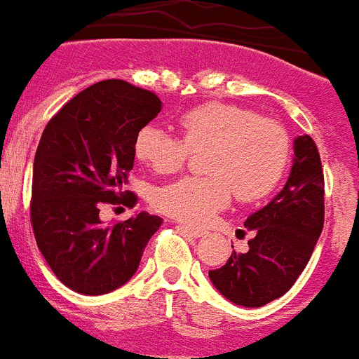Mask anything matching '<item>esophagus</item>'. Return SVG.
Returning <instances> with one entry per match:
<instances>
[{
	"mask_svg": "<svg viewBox=\"0 0 359 359\" xmlns=\"http://www.w3.org/2000/svg\"><path fill=\"white\" fill-rule=\"evenodd\" d=\"M180 228H182L183 231L189 233V235L196 236V238H199V236L205 235V231H203V229H199V228H192V226H189V224H182V226H180Z\"/></svg>",
	"mask_w": 359,
	"mask_h": 359,
	"instance_id": "obj_1",
	"label": "esophagus"
}]
</instances>
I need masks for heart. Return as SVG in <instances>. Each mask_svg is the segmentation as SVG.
Returning a JSON list of instances; mask_svg holds the SVG:
<instances>
[{
  "instance_id": "b5f03b06",
  "label": "heart",
  "mask_w": 359,
  "mask_h": 359,
  "mask_svg": "<svg viewBox=\"0 0 359 359\" xmlns=\"http://www.w3.org/2000/svg\"><path fill=\"white\" fill-rule=\"evenodd\" d=\"M183 140L147 124L135 135V156L153 172L169 176L185 165L190 151L206 156L210 177H183L158 190L160 212L187 224L205 226L236 199L249 203L267 196L287 169L290 139L285 128L236 104H199L177 121Z\"/></svg>"
}]
</instances>
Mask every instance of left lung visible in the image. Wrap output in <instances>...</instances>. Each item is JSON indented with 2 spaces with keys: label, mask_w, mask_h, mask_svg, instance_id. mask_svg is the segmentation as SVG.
<instances>
[{
  "label": "left lung",
  "mask_w": 359,
  "mask_h": 359,
  "mask_svg": "<svg viewBox=\"0 0 359 359\" xmlns=\"http://www.w3.org/2000/svg\"><path fill=\"white\" fill-rule=\"evenodd\" d=\"M244 226L252 233L249 251H233L226 265L208 276L233 304L259 308L290 290L324 226V174L310 135L294 140L292 169L281 192Z\"/></svg>",
  "instance_id": "left-lung-1"
}]
</instances>
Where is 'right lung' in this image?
Instances as JSON below:
<instances>
[{"instance_id":"right-lung-1","label":"right lung","mask_w":359,"mask_h":359,"mask_svg":"<svg viewBox=\"0 0 359 359\" xmlns=\"http://www.w3.org/2000/svg\"><path fill=\"white\" fill-rule=\"evenodd\" d=\"M162 110L156 94L123 80L90 85L48 123L34 160L32 226L42 256L65 287L103 295L130 281L163 220L140 212L104 226L103 205L133 206L123 192L135 135Z\"/></svg>"}]
</instances>
